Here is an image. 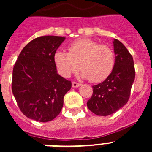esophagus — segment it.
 <instances>
[{"mask_svg":"<svg viewBox=\"0 0 152 152\" xmlns=\"http://www.w3.org/2000/svg\"><path fill=\"white\" fill-rule=\"evenodd\" d=\"M79 86H80V84L77 82H75V81H72V87L73 88H78Z\"/></svg>","mask_w":152,"mask_h":152,"instance_id":"1","label":"esophagus"}]
</instances>
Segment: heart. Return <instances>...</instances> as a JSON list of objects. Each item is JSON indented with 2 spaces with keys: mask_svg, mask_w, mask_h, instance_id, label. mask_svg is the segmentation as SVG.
I'll use <instances>...</instances> for the list:
<instances>
[{
  "mask_svg": "<svg viewBox=\"0 0 152 152\" xmlns=\"http://www.w3.org/2000/svg\"><path fill=\"white\" fill-rule=\"evenodd\" d=\"M68 50L57 51L54 55L56 68L64 77H69L80 66L81 77L92 82H101L112 73L115 55L110 47L90 39H80L68 45Z\"/></svg>",
  "mask_w": 152,
  "mask_h": 152,
  "instance_id": "obj_1",
  "label": "heart"
}]
</instances>
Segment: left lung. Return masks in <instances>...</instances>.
I'll return each mask as SVG.
<instances>
[{"mask_svg":"<svg viewBox=\"0 0 152 152\" xmlns=\"http://www.w3.org/2000/svg\"><path fill=\"white\" fill-rule=\"evenodd\" d=\"M115 65L110 75L100 84L93 86L92 96L87 102L88 109L98 116L116 113L128 102L135 80L132 56L118 39L113 41Z\"/></svg>","mask_w":152,"mask_h":152,"instance_id":"1","label":"left lung"}]
</instances>
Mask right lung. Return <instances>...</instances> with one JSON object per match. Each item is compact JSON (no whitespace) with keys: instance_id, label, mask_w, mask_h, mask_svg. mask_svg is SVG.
<instances>
[{"instance_id":"right-lung-1","label":"right lung","mask_w":152,"mask_h":152,"mask_svg":"<svg viewBox=\"0 0 152 152\" xmlns=\"http://www.w3.org/2000/svg\"><path fill=\"white\" fill-rule=\"evenodd\" d=\"M65 39L44 36L24 47L13 69L12 92L21 112L29 119L45 123L60 113L64 94L72 81L57 74L54 55Z\"/></svg>"}]
</instances>
